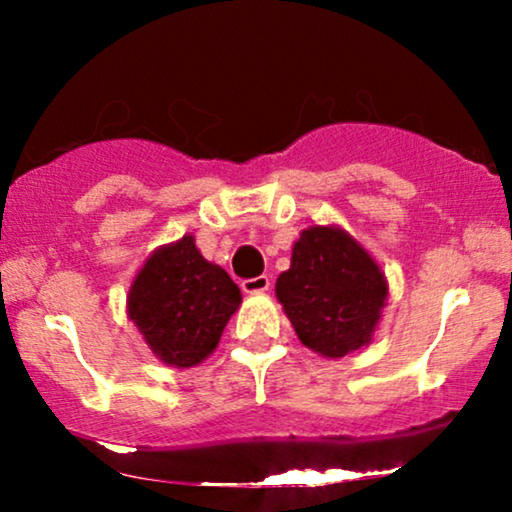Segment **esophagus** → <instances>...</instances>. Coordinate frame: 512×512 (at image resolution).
<instances>
[{
    "instance_id": "esophagus-1",
    "label": "esophagus",
    "mask_w": 512,
    "mask_h": 512,
    "mask_svg": "<svg viewBox=\"0 0 512 512\" xmlns=\"http://www.w3.org/2000/svg\"><path fill=\"white\" fill-rule=\"evenodd\" d=\"M240 289H243L245 293H264L269 289V276H255V279H245L243 284H240Z\"/></svg>"
}]
</instances>
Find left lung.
I'll return each mask as SVG.
<instances>
[{
	"label": "left lung",
	"instance_id": "obj_1",
	"mask_svg": "<svg viewBox=\"0 0 512 512\" xmlns=\"http://www.w3.org/2000/svg\"><path fill=\"white\" fill-rule=\"evenodd\" d=\"M298 339L327 358L368 346L387 301L378 262L339 226H310L293 243L291 267L276 279Z\"/></svg>",
	"mask_w": 512,
	"mask_h": 512
}]
</instances>
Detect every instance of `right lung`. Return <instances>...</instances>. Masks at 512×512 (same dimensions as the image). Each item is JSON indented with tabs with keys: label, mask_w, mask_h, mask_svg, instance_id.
<instances>
[{
	"label": "right lung",
	"mask_w": 512,
	"mask_h": 512,
	"mask_svg": "<svg viewBox=\"0 0 512 512\" xmlns=\"http://www.w3.org/2000/svg\"><path fill=\"white\" fill-rule=\"evenodd\" d=\"M240 301L226 269L204 260L195 238L182 236L154 250L134 276L127 317L158 361L192 368L216 349Z\"/></svg>",
	"instance_id": "add662e5"
}]
</instances>
